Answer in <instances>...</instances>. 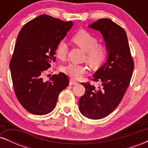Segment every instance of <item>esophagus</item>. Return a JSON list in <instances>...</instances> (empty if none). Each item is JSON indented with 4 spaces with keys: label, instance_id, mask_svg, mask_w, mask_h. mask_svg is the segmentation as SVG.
Listing matches in <instances>:
<instances>
[{
    "label": "esophagus",
    "instance_id": "1",
    "mask_svg": "<svg viewBox=\"0 0 148 148\" xmlns=\"http://www.w3.org/2000/svg\"><path fill=\"white\" fill-rule=\"evenodd\" d=\"M78 84V82L76 81H75L74 79H70V81H69V85L70 86H73V85H76Z\"/></svg>",
    "mask_w": 148,
    "mask_h": 148
}]
</instances>
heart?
I'll use <instances>...</instances> for the list:
<instances>
[{
    "label": "heart",
    "mask_w": 148,
    "mask_h": 148,
    "mask_svg": "<svg viewBox=\"0 0 148 148\" xmlns=\"http://www.w3.org/2000/svg\"><path fill=\"white\" fill-rule=\"evenodd\" d=\"M75 43L86 51V59L94 66L103 62L106 55V47L102 45H98L95 37L86 30H81L73 37ZM68 53V46L62 40L57 46L56 54L60 58L63 59ZM65 74L73 79H79L88 72V67L86 64L69 63L62 67Z\"/></svg>",
    "instance_id": "heart-1"
}]
</instances>
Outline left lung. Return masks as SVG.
I'll return each instance as SVG.
<instances>
[{
  "instance_id": "left-lung-1",
  "label": "left lung",
  "mask_w": 148,
  "mask_h": 148,
  "mask_svg": "<svg viewBox=\"0 0 148 148\" xmlns=\"http://www.w3.org/2000/svg\"><path fill=\"white\" fill-rule=\"evenodd\" d=\"M88 27L102 35L107 60L93 75V81L99 82L101 86L81 84L86 92L79 99V110L86 118L98 120L109 115L120 103L134 66L126 32L122 27L109 18L98 19Z\"/></svg>"
}]
</instances>
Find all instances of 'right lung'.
I'll return each mask as SVG.
<instances>
[{
  "instance_id": "add662e5",
  "label": "right lung",
  "mask_w": 148,
  "mask_h": 148,
  "mask_svg": "<svg viewBox=\"0 0 148 148\" xmlns=\"http://www.w3.org/2000/svg\"><path fill=\"white\" fill-rule=\"evenodd\" d=\"M72 26V21L42 14L25 23L18 33L10 68L18 101L33 114L51 112L60 92L69 85L62 72L52 75L48 81L42 75L56 60L57 46Z\"/></svg>"
}]
</instances>
